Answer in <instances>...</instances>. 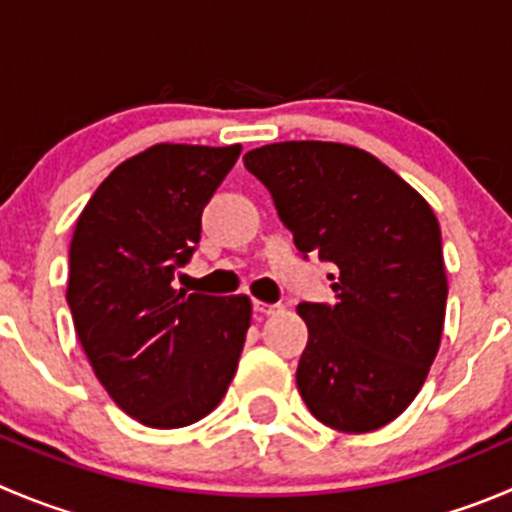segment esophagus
I'll use <instances>...</instances> for the list:
<instances>
[{"label":"esophagus","mask_w":512,"mask_h":512,"mask_svg":"<svg viewBox=\"0 0 512 512\" xmlns=\"http://www.w3.org/2000/svg\"><path fill=\"white\" fill-rule=\"evenodd\" d=\"M253 311L259 316H269V314H276V311H281V304H266V301H253Z\"/></svg>","instance_id":"obj_1"}]
</instances>
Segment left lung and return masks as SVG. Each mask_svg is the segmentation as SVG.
<instances>
[{
	"mask_svg": "<svg viewBox=\"0 0 512 512\" xmlns=\"http://www.w3.org/2000/svg\"><path fill=\"white\" fill-rule=\"evenodd\" d=\"M243 165L274 198L304 259L329 261L334 304L296 306L309 342L296 387L339 432H372L410 407L440 349L447 279L425 198L352 145L291 140L248 150Z\"/></svg>",
	"mask_w": 512,
	"mask_h": 512,
	"instance_id": "8db88e82",
	"label": "left lung"
}]
</instances>
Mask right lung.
<instances>
[{"mask_svg":"<svg viewBox=\"0 0 512 512\" xmlns=\"http://www.w3.org/2000/svg\"><path fill=\"white\" fill-rule=\"evenodd\" d=\"M238 155L241 145H153L107 175L77 218L67 284L77 339L115 405L148 427L206 417L236 374L248 296L186 294L173 279Z\"/></svg>","mask_w":512,"mask_h":512,"instance_id":"1","label":"right lung"}]
</instances>
